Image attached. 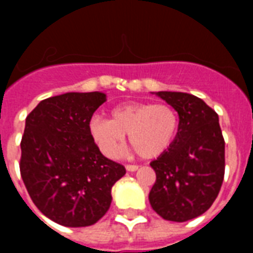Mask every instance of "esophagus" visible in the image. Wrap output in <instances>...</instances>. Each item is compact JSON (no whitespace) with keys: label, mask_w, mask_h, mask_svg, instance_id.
I'll use <instances>...</instances> for the list:
<instances>
[{"label":"esophagus","mask_w":253,"mask_h":253,"mask_svg":"<svg viewBox=\"0 0 253 253\" xmlns=\"http://www.w3.org/2000/svg\"><path fill=\"white\" fill-rule=\"evenodd\" d=\"M138 166H126V169L128 172H135V170H138Z\"/></svg>","instance_id":"obj_1"}]
</instances>
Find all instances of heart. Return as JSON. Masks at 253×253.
I'll use <instances>...</instances> for the list:
<instances>
[{
	"mask_svg": "<svg viewBox=\"0 0 253 253\" xmlns=\"http://www.w3.org/2000/svg\"><path fill=\"white\" fill-rule=\"evenodd\" d=\"M178 115L167 103L131 101L110 110V119L94 117L89 122V134L99 151L115 158L128 134L131 144L146 159L162 156L176 138Z\"/></svg>",
	"mask_w": 253,
	"mask_h": 253,
	"instance_id": "b5f03b06",
	"label": "heart"
}]
</instances>
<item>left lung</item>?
Returning <instances> with one entry per match:
<instances>
[{
	"label": "left lung",
	"mask_w": 253,
	"mask_h": 253,
	"mask_svg": "<svg viewBox=\"0 0 253 253\" xmlns=\"http://www.w3.org/2000/svg\"><path fill=\"white\" fill-rule=\"evenodd\" d=\"M155 94L177 111L178 130L168 150L151 162L156 182L148 200L164 219L186 222L210 209L223 182L224 139L219 118L196 95Z\"/></svg>",
	"instance_id": "obj_1"
}]
</instances>
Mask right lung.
Segmentation results:
<instances>
[{
  "label": "right lung",
  "mask_w": 253,
  "mask_h": 253,
  "mask_svg": "<svg viewBox=\"0 0 253 253\" xmlns=\"http://www.w3.org/2000/svg\"><path fill=\"white\" fill-rule=\"evenodd\" d=\"M102 91H69L38 103L26 118L21 176L43 215L65 227H86L110 208L111 188L126 169L109 160L89 134Z\"/></svg>",
  "instance_id": "1"
}]
</instances>
